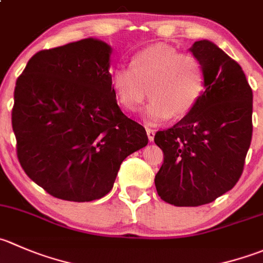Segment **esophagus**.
<instances>
[{"label": "esophagus", "mask_w": 263, "mask_h": 263, "mask_svg": "<svg viewBox=\"0 0 263 263\" xmlns=\"http://www.w3.org/2000/svg\"><path fill=\"white\" fill-rule=\"evenodd\" d=\"M146 135H147V139H149V141H153V140H154V136H155V131L152 128H146Z\"/></svg>", "instance_id": "obj_1"}]
</instances>
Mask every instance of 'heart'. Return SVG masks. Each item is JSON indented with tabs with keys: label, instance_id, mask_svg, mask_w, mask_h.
<instances>
[{
	"label": "heart",
	"instance_id": "b5f03b06",
	"mask_svg": "<svg viewBox=\"0 0 263 263\" xmlns=\"http://www.w3.org/2000/svg\"><path fill=\"white\" fill-rule=\"evenodd\" d=\"M110 88L121 108L136 111L146 98L149 123H162L170 117L182 118L190 113L205 91V74L200 60L181 53L164 43L149 46L131 58L129 68L117 67L110 74Z\"/></svg>",
	"mask_w": 263,
	"mask_h": 263
}]
</instances>
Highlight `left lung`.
<instances>
[{"mask_svg":"<svg viewBox=\"0 0 263 263\" xmlns=\"http://www.w3.org/2000/svg\"><path fill=\"white\" fill-rule=\"evenodd\" d=\"M190 51L204 69V93L187 116L154 136L163 150L157 193L176 207L208 204L231 190L243 173L253 131V93L240 65L207 40Z\"/></svg>","mask_w":263,"mask_h":263,"instance_id":"8db88e82","label":"left lung"}]
</instances>
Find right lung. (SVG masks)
I'll return each instance as SVG.
<instances>
[{
  "mask_svg": "<svg viewBox=\"0 0 263 263\" xmlns=\"http://www.w3.org/2000/svg\"><path fill=\"white\" fill-rule=\"evenodd\" d=\"M110 52L93 38L38 51L16 81L17 159L30 180L59 199L103 198L122 162L147 144L144 127L114 98Z\"/></svg>",
  "mask_w": 263,
  "mask_h": 263,
  "instance_id": "add662e5",
  "label": "right lung"
}]
</instances>
